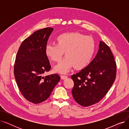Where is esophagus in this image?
<instances>
[{
  "mask_svg": "<svg viewBox=\"0 0 129 129\" xmlns=\"http://www.w3.org/2000/svg\"><path fill=\"white\" fill-rule=\"evenodd\" d=\"M60 77H61V78H62V79H65L67 78V76H66V75H61Z\"/></svg>",
  "mask_w": 129,
  "mask_h": 129,
  "instance_id": "obj_1",
  "label": "esophagus"
}]
</instances>
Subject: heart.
Here are the masks:
<instances>
[{"instance_id": "1", "label": "heart", "mask_w": 129, "mask_h": 129, "mask_svg": "<svg viewBox=\"0 0 129 129\" xmlns=\"http://www.w3.org/2000/svg\"><path fill=\"white\" fill-rule=\"evenodd\" d=\"M57 43H48L45 46L47 58L58 62L64 52L65 57L54 67V72L66 74L73 67L83 70L91 63L96 50L94 40L79 32H65L57 36Z\"/></svg>"}]
</instances>
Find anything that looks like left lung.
I'll return each mask as SVG.
<instances>
[{"mask_svg": "<svg viewBox=\"0 0 129 129\" xmlns=\"http://www.w3.org/2000/svg\"><path fill=\"white\" fill-rule=\"evenodd\" d=\"M116 64L110 47L100 41L96 56L86 68L72 75V92L76 102L83 107L98 103L109 91L116 76Z\"/></svg>", "mask_w": 129, "mask_h": 129, "instance_id": "1", "label": "left lung"}]
</instances>
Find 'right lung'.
Here are the masks:
<instances>
[{"label":"right lung","instance_id":"1","mask_svg":"<svg viewBox=\"0 0 129 129\" xmlns=\"http://www.w3.org/2000/svg\"><path fill=\"white\" fill-rule=\"evenodd\" d=\"M53 31L49 27L34 32L22 42L16 56L14 75L17 85L23 97L35 104L48 98L60 80L58 74L42 76L51 69L44 49Z\"/></svg>","mask_w":129,"mask_h":129}]
</instances>
